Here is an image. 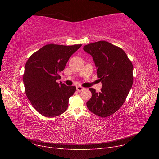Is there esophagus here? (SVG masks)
Instances as JSON below:
<instances>
[{
  "mask_svg": "<svg viewBox=\"0 0 159 159\" xmlns=\"http://www.w3.org/2000/svg\"><path fill=\"white\" fill-rule=\"evenodd\" d=\"M84 87H81V86H77V90L78 92H80V91H82V90H84Z\"/></svg>",
  "mask_w": 159,
  "mask_h": 159,
  "instance_id": "1",
  "label": "esophagus"
}]
</instances>
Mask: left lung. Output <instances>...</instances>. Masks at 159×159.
<instances>
[{"label": "left lung", "mask_w": 159, "mask_h": 159, "mask_svg": "<svg viewBox=\"0 0 159 159\" xmlns=\"http://www.w3.org/2000/svg\"><path fill=\"white\" fill-rule=\"evenodd\" d=\"M84 50L93 57L102 84L100 93L89 89L92 97L87 107L100 117H107L122 106L132 87V63L123 50L106 41L85 45Z\"/></svg>", "instance_id": "obj_1"}]
</instances>
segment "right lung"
Returning <instances> with one entry per match:
<instances>
[{
	"label": "right lung",
	"mask_w": 159,
	"mask_h": 159,
	"mask_svg": "<svg viewBox=\"0 0 159 159\" xmlns=\"http://www.w3.org/2000/svg\"><path fill=\"white\" fill-rule=\"evenodd\" d=\"M81 44L65 46L48 44L34 53L25 65L23 82L27 98L41 115L55 117L66 111L69 100L76 90L56 82L70 57Z\"/></svg>",
	"instance_id": "add662e5"
}]
</instances>
